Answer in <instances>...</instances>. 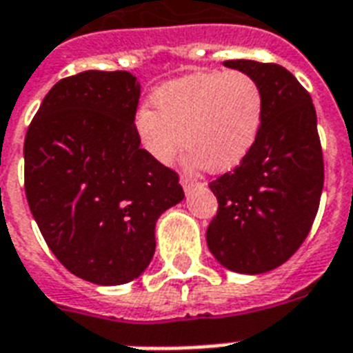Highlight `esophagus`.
Segmentation results:
<instances>
[{
  "label": "esophagus",
  "mask_w": 353,
  "mask_h": 353,
  "mask_svg": "<svg viewBox=\"0 0 353 353\" xmlns=\"http://www.w3.org/2000/svg\"><path fill=\"white\" fill-rule=\"evenodd\" d=\"M179 181H181V185H183V188H185V190H190V188L194 187V185H196V181H194L192 177L188 176V174H181V179H179Z\"/></svg>",
  "instance_id": "34e87169"
}]
</instances>
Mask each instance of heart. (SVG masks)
<instances>
[{
	"label": "heart",
	"mask_w": 353,
	"mask_h": 353,
	"mask_svg": "<svg viewBox=\"0 0 353 353\" xmlns=\"http://www.w3.org/2000/svg\"><path fill=\"white\" fill-rule=\"evenodd\" d=\"M154 108L135 113V132L157 163L170 165L185 148L207 172L232 170L256 146L265 117V97L252 74L199 71L161 85Z\"/></svg>",
	"instance_id": "1"
}]
</instances>
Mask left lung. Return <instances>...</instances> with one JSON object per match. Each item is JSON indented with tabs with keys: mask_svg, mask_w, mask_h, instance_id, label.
<instances>
[{
	"mask_svg": "<svg viewBox=\"0 0 353 353\" xmlns=\"http://www.w3.org/2000/svg\"><path fill=\"white\" fill-rule=\"evenodd\" d=\"M223 63L260 82L265 117L245 161L210 181L218 212L207 245L231 271L265 273L295 254L317 216L324 185L317 113L310 93L279 63Z\"/></svg>",
	"mask_w": 353,
	"mask_h": 353,
	"instance_id": "obj_1",
	"label": "left lung"
}]
</instances>
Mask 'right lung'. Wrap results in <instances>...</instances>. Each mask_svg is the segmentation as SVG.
Segmentation results:
<instances>
[{
    "instance_id": "obj_1",
    "label": "right lung",
    "mask_w": 353,
    "mask_h": 353,
    "mask_svg": "<svg viewBox=\"0 0 353 353\" xmlns=\"http://www.w3.org/2000/svg\"><path fill=\"white\" fill-rule=\"evenodd\" d=\"M141 84L128 71H84L52 85L25 135V196L52 254L101 285L137 279L155 221L185 198L176 170L141 148Z\"/></svg>"
}]
</instances>
